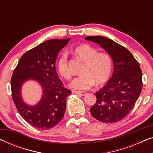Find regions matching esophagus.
I'll use <instances>...</instances> for the list:
<instances>
[{"mask_svg":"<svg viewBox=\"0 0 153 153\" xmlns=\"http://www.w3.org/2000/svg\"><path fill=\"white\" fill-rule=\"evenodd\" d=\"M74 93L75 94H77V95H81V96H84L86 95V92H84V91H74Z\"/></svg>","mask_w":153,"mask_h":153,"instance_id":"obj_1","label":"esophagus"}]
</instances>
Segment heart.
<instances>
[{
    "label": "heart",
    "instance_id": "obj_1",
    "mask_svg": "<svg viewBox=\"0 0 153 153\" xmlns=\"http://www.w3.org/2000/svg\"><path fill=\"white\" fill-rule=\"evenodd\" d=\"M74 55L84 62L81 76L73 79L70 87L74 90H88L95 83L102 85L106 83L113 68L112 58L106 52H98L97 49L89 45H81L74 49ZM57 70L59 74L65 79L71 77L68 68V56L62 54L58 58Z\"/></svg>",
    "mask_w": 153,
    "mask_h": 153
}]
</instances>
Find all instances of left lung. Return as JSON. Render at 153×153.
Here are the masks:
<instances>
[{
    "label": "left lung",
    "mask_w": 153,
    "mask_h": 153,
    "mask_svg": "<svg viewBox=\"0 0 153 153\" xmlns=\"http://www.w3.org/2000/svg\"><path fill=\"white\" fill-rule=\"evenodd\" d=\"M111 56L114 72L104 86L95 93L97 101L91 108L94 118L104 123L123 120L131 111L141 93L142 72L140 65L129 50L102 36H88Z\"/></svg>",
    "instance_id": "8db88e82"
}]
</instances>
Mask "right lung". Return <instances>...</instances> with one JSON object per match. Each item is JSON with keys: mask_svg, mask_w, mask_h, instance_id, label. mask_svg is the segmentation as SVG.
Masks as SVG:
<instances>
[{"mask_svg": "<svg viewBox=\"0 0 153 153\" xmlns=\"http://www.w3.org/2000/svg\"><path fill=\"white\" fill-rule=\"evenodd\" d=\"M70 39H50L26 52L14 69L11 79L12 97L21 116L31 126L49 129L63 118L66 98L71 91L65 88L58 78L56 60L58 52L68 45ZM38 81L43 90V97L35 106L22 101L20 88L25 81Z\"/></svg>", "mask_w": 153, "mask_h": 153, "instance_id": "obj_1", "label": "right lung"}]
</instances>
